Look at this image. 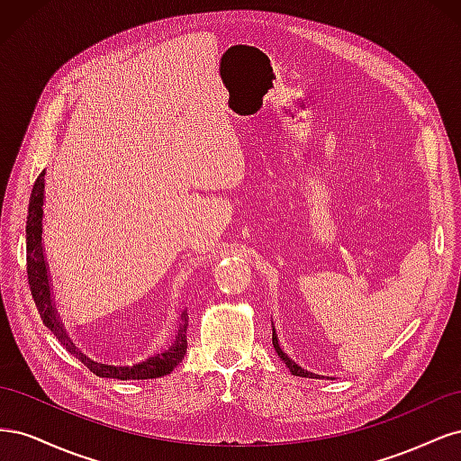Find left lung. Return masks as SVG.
Instances as JSON below:
<instances>
[{"mask_svg":"<svg viewBox=\"0 0 461 461\" xmlns=\"http://www.w3.org/2000/svg\"><path fill=\"white\" fill-rule=\"evenodd\" d=\"M273 346H275V350H276V354L281 356V359L285 361V364L288 366V369L292 371V375H296V376H310V379H317V375L315 373H310V371H305V369H302L300 366H296L294 361H292L283 350H281V346H278V340H276V337H275V329H273Z\"/></svg>","mask_w":461,"mask_h":461,"instance_id":"left-lung-1","label":"left lung"}]
</instances>
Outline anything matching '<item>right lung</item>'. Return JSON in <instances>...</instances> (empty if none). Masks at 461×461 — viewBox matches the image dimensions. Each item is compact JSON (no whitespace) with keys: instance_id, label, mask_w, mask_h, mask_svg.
I'll list each match as a JSON object with an SVG mask.
<instances>
[{"instance_id":"right-lung-1","label":"right lung","mask_w":461,"mask_h":461,"mask_svg":"<svg viewBox=\"0 0 461 461\" xmlns=\"http://www.w3.org/2000/svg\"><path fill=\"white\" fill-rule=\"evenodd\" d=\"M44 173H40L29 203V217H26V273H29V285L38 313L44 321V325L58 337V340L71 352L77 359H80L94 375L105 376V379H158V376L169 375L186 354V327L188 313L180 310L169 329L165 330L161 339L146 346L144 350L119 364H105V361H94L82 354L78 348L68 339L63 325L59 323L55 303L51 300L48 265L44 259V249H41V215H44Z\"/></svg>"}]
</instances>
